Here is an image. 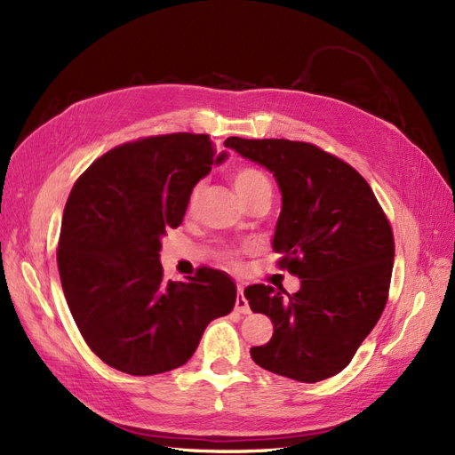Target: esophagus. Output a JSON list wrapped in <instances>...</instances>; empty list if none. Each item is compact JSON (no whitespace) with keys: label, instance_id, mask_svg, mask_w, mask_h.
<instances>
[{"label":"esophagus","instance_id":"34e87169","mask_svg":"<svg viewBox=\"0 0 455 455\" xmlns=\"http://www.w3.org/2000/svg\"><path fill=\"white\" fill-rule=\"evenodd\" d=\"M235 309H237L239 313H243V315L251 313L249 301H246V298H244V294H243V288H241V286H239V294H237V299H235Z\"/></svg>","mask_w":455,"mask_h":455}]
</instances>
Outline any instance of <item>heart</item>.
I'll return each instance as SVG.
<instances>
[{"label": "heart", "instance_id": "obj_1", "mask_svg": "<svg viewBox=\"0 0 455 455\" xmlns=\"http://www.w3.org/2000/svg\"><path fill=\"white\" fill-rule=\"evenodd\" d=\"M233 186H235V191H237L239 197L244 203L251 201L252 197H256L259 194H266V191H271V184L267 180V176L261 172V171L254 169V167H241V169H237L235 174H233ZM201 189H203L201 184L191 189V194L188 197V212H194L196 211L199 196H201ZM237 256H239L237 251H228L224 254V258L229 261V264H235Z\"/></svg>", "mask_w": 455, "mask_h": 455}]
</instances>
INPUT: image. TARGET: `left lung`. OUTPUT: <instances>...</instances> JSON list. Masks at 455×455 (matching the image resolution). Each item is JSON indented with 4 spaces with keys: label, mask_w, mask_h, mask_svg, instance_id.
<instances>
[{
    "label": "left lung",
    "mask_w": 455,
    "mask_h": 455,
    "mask_svg": "<svg viewBox=\"0 0 455 455\" xmlns=\"http://www.w3.org/2000/svg\"><path fill=\"white\" fill-rule=\"evenodd\" d=\"M224 146L277 180L283 206L273 251L301 281L292 296L283 286L244 291L251 309L273 323V338L251 349L252 361L304 383L336 376L387 301L395 259L387 218L351 164L313 144L231 136Z\"/></svg>",
    "instance_id": "left-lung-1"
}]
</instances>
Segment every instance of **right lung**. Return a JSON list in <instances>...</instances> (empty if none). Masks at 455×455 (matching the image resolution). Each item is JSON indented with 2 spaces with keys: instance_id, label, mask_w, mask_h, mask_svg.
Listing matches in <instances>:
<instances>
[{
  "instance_id": "1",
  "label": "right lung",
  "mask_w": 455,
  "mask_h": 455,
  "mask_svg": "<svg viewBox=\"0 0 455 455\" xmlns=\"http://www.w3.org/2000/svg\"><path fill=\"white\" fill-rule=\"evenodd\" d=\"M206 134L149 136L114 148L68 197L59 273L81 336L108 366L154 376L186 364L206 324L228 315L237 286L201 267L164 281L161 239L182 224L196 184L224 163Z\"/></svg>"
}]
</instances>
